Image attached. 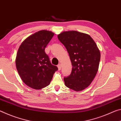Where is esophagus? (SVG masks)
<instances>
[{"label":"esophagus","instance_id":"34e87169","mask_svg":"<svg viewBox=\"0 0 121 121\" xmlns=\"http://www.w3.org/2000/svg\"><path fill=\"white\" fill-rule=\"evenodd\" d=\"M57 67H58V70H61V68H62V66H61V64H59L58 65H57Z\"/></svg>","mask_w":121,"mask_h":121}]
</instances>
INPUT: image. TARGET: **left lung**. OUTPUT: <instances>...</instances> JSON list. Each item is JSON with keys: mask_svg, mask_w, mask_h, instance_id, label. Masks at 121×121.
Here are the masks:
<instances>
[{"mask_svg": "<svg viewBox=\"0 0 121 121\" xmlns=\"http://www.w3.org/2000/svg\"><path fill=\"white\" fill-rule=\"evenodd\" d=\"M58 39L69 54L72 72L64 78L65 85L75 91L85 90L91 85L98 72L100 51L88 34L75 30L63 31Z\"/></svg>", "mask_w": 121, "mask_h": 121, "instance_id": "left-lung-1", "label": "left lung"}]
</instances>
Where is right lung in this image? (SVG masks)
Listing matches in <instances>:
<instances>
[{
  "instance_id": "obj_1",
  "label": "right lung",
  "mask_w": 121,
  "mask_h": 121,
  "mask_svg": "<svg viewBox=\"0 0 121 121\" xmlns=\"http://www.w3.org/2000/svg\"><path fill=\"white\" fill-rule=\"evenodd\" d=\"M53 35L51 31L39 30L26 39L17 50L15 65L18 73L26 85L35 90L48 86L58 70L44 51Z\"/></svg>"
}]
</instances>
